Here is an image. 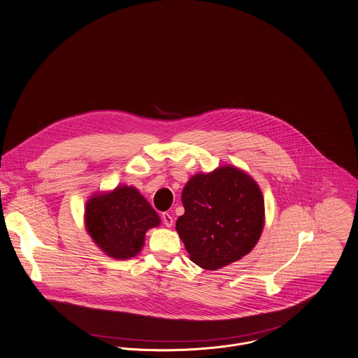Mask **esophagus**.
<instances>
[{
    "label": "esophagus",
    "instance_id": "esophagus-1",
    "mask_svg": "<svg viewBox=\"0 0 358 358\" xmlns=\"http://www.w3.org/2000/svg\"><path fill=\"white\" fill-rule=\"evenodd\" d=\"M162 217H163V223L166 227H172L173 226V217L168 212H164Z\"/></svg>",
    "mask_w": 358,
    "mask_h": 358
}]
</instances>
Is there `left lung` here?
<instances>
[{
	"label": "left lung",
	"mask_w": 358,
	"mask_h": 358,
	"mask_svg": "<svg viewBox=\"0 0 358 358\" xmlns=\"http://www.w3.org/2000/svg\"><path fill=\"white\" fill-rule=\"evenodd\" d=\"M185 215L176 231L190 260L220 269L246 256L264 228V198L246 172L224 165L190 178L182 192Z\"/></svg>",
	"instance_id": "obj_1"
}]
</instances>
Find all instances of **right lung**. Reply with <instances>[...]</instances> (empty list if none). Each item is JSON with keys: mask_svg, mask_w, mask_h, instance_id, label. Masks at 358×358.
<instances>
[{"mask_svg": "<svg viewBox=\"0 0 358 358\" xmlns=\"http://www.w3.org/2000/svg\"><path fill=\"white\" fill-rule=\"evenodd\" d=\"M85 224L106 256L127 260L142 250L146 231L157 227L160 217L135 187L119 186L86 202Z\"/></svg>", "mask_w": 358, "mask_h": 358, "instance_id": "1", "label": "right lung"}]
</instances>
